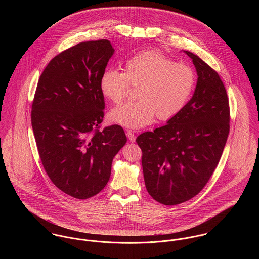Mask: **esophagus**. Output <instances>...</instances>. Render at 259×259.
<instances>
[{
    "label": "esophagus",
    "mask_w": 259,
    "mask_h": 259,
    "mask_svg": "<svg viewBox=\"0 0 259 259\" xmlns=\"http://www.w3.org/2000/svg\"><path fill=\"white\" fill-rule=\"evenodd\" d=\"M126 137L128 138V141L132 142V143H135L136 142V135L132 132V131H127L126 132Z\"/></svg>",
    "instance_id": "34e87169"
}]
</instances>
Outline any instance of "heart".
I'll return each instance as SVG.
<instances>
[{"label": "heart", "mask_w": 259, "mask_h": 259, "mask_svg": "<svg viewBox=\"0 0 259 259\" xmlns=\"http://www.w3.org/2000/svg\"><path fill=\"white\" fill-rule=\"evenodd\" d=\"M195 84L193 70L176 63L157 51H144L128 59L124 73L108 69L101 76L102 95L112 104L121 103L131 85L138 88L135 102L110 111L111 121L127 127L141 128L154 116L169 120L184 110Z\"/></svg>", "instance_id": "1"}]
</instances>
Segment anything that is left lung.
<instances>
[{"label": "left lung", "instance_id": "8db88e82", "mask_svg": "<svg viewBox=\"0 0 259 259\" xmlns=\"http://www.w3.org/2000/svg\"><path fill=\"white\" fill-rule=\"evenodd\" d=\"M185 53L198 75L192 98L165 125L137 138L148 192L164 205L183 203L201 191L229 134V103L220 75L198 56Z\"/></svg>", "mask_w": 259, "mask_h": 259}]
</instances>
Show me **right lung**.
<instances>
[{"label": "right lung", "instance_id": "right-lung-1", "mask_svg": "<svg viewBox=\"0 0 259 259\" xmlns=\"http://www.w3.org/2000/svg\"><path fill=\"white\" fill-rule=\"evenodd\" d=\"M113 52L108 39L79 42L53 58L37 81L31 116L38 154L52 183L74 198L106 186L112 159L126 143L118 124L100 130V79Z\"/></svg>", "mask_w": 259, "mask_h": 259}]
</instances>
